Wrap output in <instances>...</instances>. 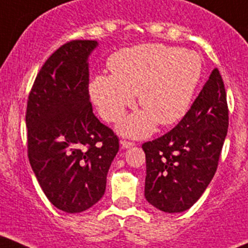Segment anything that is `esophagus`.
<instances>
[{"instance_id": "esophagus-1", "label": "esophagus", "mask_w": 248, "mask_h": 248, "mask_svg": "<svg viewBox=\"0 0 248 248\" xmlns=\"http://www.w3.org/2000/svg\"><path fill=\"white\" fill-rule=\"evenodd\" d=\"M121 146H122V148H124V149H127V148H131V147L135 146V143L129 142V140H121Z\"/></svg>"}]
</instances>
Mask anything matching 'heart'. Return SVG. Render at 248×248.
Here are the masks:
<instances>
[{
  "instance_id": "1",
  "label": "heart",
  "mask_w": 248,
  "mask_h": 248,
  "mask_svg": "<svg viewBox=\"0 0 248 248\" xmlns=\"http://www.w3.org/2000/svg\"><path fill=\"white\" fill-rule=\"evenodd\" d=\"M112 74H100L90 82V93L100 115L116 122L135 102L143 110L122 121L119 132L147 137L157 124L168 126L182 120L190 108L204 71L199 53L159 43L140 44L116 53Z\"/></svg>"
}]
</instances>
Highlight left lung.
Returning a JSON list of instances; mask_svg holds the SVG:
<instances>
[{"instance_id":"8db88e82","label":"left lung","mask_w":248,"mask_h":248,"mask_svg":"<svg viewBox=\"0 0 248 248\" xmlns=\"http://www.w3.org/2000/svg\"><path fill=\"white\" fill-rule=\"evenodd\" d=\"M227 127L226 91L214 69L178 126L142 146L147 202L168 214L190 209L215 175Z\"/></svg>"}]
</instances>
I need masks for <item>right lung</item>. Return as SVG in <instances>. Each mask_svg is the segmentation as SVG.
<instances>
[{"instance_id": "obj_1", "label": "right lung", "mask_w": 248, "mask_h": 248, "mask_svg": "<svg viewBox=\"0 0 248 248\" xmlns=\"http://www.w3.org/2000/svg\"><path fill=\"white\" fill-rule=\"evenodd\" d=\"M96 41H71L55 50L28 97V158L48 200L69 214L88 210L106 190L119 138L93 112L89 57Z\"/></svg>"}]
</instances>
